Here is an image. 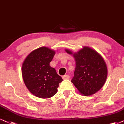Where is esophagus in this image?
<instances>
[{"mask_svg": "<svg viewBox=\"0 0 124 124\" xmlns=\"http://www.w3.org/2000/svg\"><path fill=\"white\" fill-rule=\"evenodd\" d=\"M62 78L64 80V79H68L70 78V76L68 75H64L62 76Z\"/></svg>", "mask_w": 124, "mask_h": 124, "instance_id": "obj_1", "label": "esophagus"}]
</instances>
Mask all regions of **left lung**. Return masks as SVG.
I'll use <instances>...</instances> for the list:
<instances>
[{"instance_id":"1","label":"left lung","mask_w":124,"mask_h":124,"mask_svg":"<svg viewBox=\"0 0 124 124\" xmlns=\"http://www.w3.org/2000/svg\"><path fill=\"white\" fill-rule=\"evenodd\" d=\"M65 51L72 55L75 60V70L71 82L79 93L89 96L99 91L108 76L106 64L101 55L88 46H84L75 53L69 49Z\"/></svg>"}]
</instances>
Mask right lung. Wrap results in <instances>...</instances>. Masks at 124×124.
Segmentation results:
<instances>
[{
  "mask_svg": "<svg viewBox=\"0 0 124 124\" xmlns=\"http://www.w3.org/2000/svg\"><path fill=\"white\" fill-rule=\"evenodd\" d=\"M56 52L45 46L32 51L22 65L24 83L29 91L37 97L49 98L57 92L62 81L54 68L50 67Z\"/></svg>",
  "mask_w": 124,
  "mask_h": 124,
  "instance_id": "1",
  "label": "right lung"
}]
</instances>
